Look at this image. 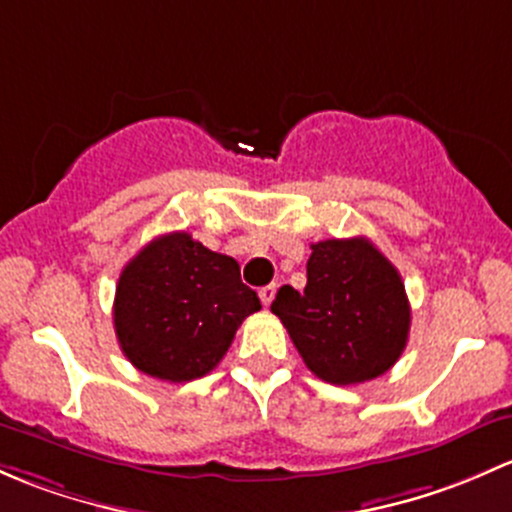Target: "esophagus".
Returning <instances> with one entry per match:
<instances>
[{"label": "esophagus", "instance_id": "obj_1", "mask_svg": "<svg viewBox=\"0 0 512 512\" xmlns=\"http://www.w3.org/2000/svg\"><path fill=\"white\" fill-rule=\"evenodd\" d=\"M258 298H261V303L268 308V305L273 303V298H276V283H268V286H263L261 291H258Z\"/></svg>", "mask_w": 512, "mask_h": 512}]
</instances>
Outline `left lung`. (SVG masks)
Wrapping results in <instances>:
<instances>
[{"instance_id": "left-lung-1", "label": "left lung", "mask_w": 512, "mask_h": 512, "mask_svg": "<svg viewBox=\"0 0 512 512\" xmlns=\"http://www.w3.org/2000/svg\"><path fill=\"white\" fill-rule=\"evenodd\" d=\"M310 249L305 291L283 286L271 310L315 377L337 387L370 382L407 347L412 310L402 276L365 236Z\"/></svg>"}]
</instances>
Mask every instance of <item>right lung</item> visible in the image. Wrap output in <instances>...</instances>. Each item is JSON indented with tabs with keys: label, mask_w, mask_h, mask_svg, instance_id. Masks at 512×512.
<instances>
[{
	"label": "right lung",
	"mask_w": 512,
	"mask_h": 512,
	"mask_svg": "<svg viewBox=\"0 0 512 512\" xmlns=\"http://www.w3.org/2000/svg\"><path fill=\"white\" fill-rule=\"evenodd\" d=\"M261 310L239 263L187 231L157 236L118 278L113 323L123 355L150 377L192 382L219 365L239 325Z\"/></svg>",
	"instance_id": "add662e5"
}]
</instances>
